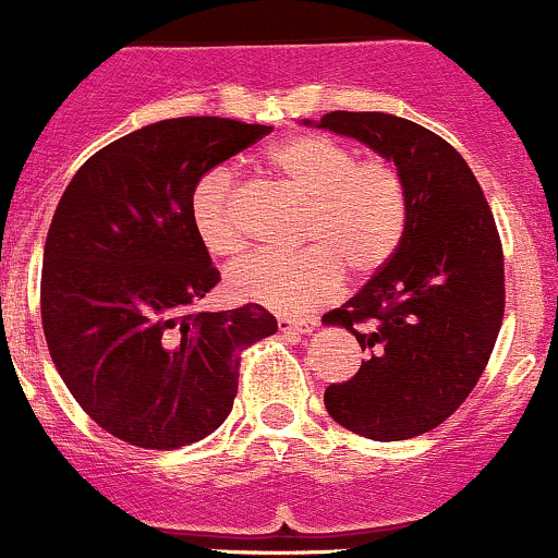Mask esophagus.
Instances as JSON below:
<instances>
[{"instance_id":"1","label":"esophagus","mask_w":558,"mask_h":558,"mask_svg":"<svg viewBox=\"0 0 558 558\" xmlns=\"http://www.w3.org/2000/svg\"><path fill=\"white\" fill-rule=\"evenodd\" d=\"M279 330H298V333H312L317 328V319H290V317H279L277 319Z\"/></svg>"}]
</instances>
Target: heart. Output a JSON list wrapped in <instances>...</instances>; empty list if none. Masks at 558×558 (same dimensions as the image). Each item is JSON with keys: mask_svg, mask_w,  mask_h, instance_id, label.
Masks as SVG:
<instances>
[{"mask_svg": "<svg viewBox=\"0 0 558 558\" xmlns=\"http://www.w3.org/2000/svg\"><path fill=\"white\" fill-rule=\"evenodd\" d=\"M266 165L312 201L301 230L308 246L292 255L244 257L225 279L230 295L298 314L325 301L344 279V268L352 277H372L393 260L410 225V197L388 159H357L333 137L292 135L268 148ZM190 217L214 257H230L244 246L239 186L230 170H211L197 181Z\"/></svg>", "mask_w": 558, "mask_h": 558, "instance_id": "b5f03b06", "label": "heart"}]
</instances>
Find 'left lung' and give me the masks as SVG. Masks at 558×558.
I'll list each match as a JSON object with an SVG mask.
<instances>
[{
    "label": "left lung",
    "instance_id": "8db88e82",
    "mask_svg": "<svg viewBox=\"0 0 558 558\" xmlns=\"http://www.w3.org/2000/svg\"><path fill=\"white\" fill-rule=\"evenodd\" d=\"M317 126L393 162L410 197L393 260L323 317L368 352L350 383L325 390V410L377 442L421 437L464 404L499 336L505 260L494 214L464 157L415 121L333 110Z\"/></svg>",
    "mask_w": 558,
    "mask_h": 558
}]
</instances>
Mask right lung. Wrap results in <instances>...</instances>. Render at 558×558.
Returning <instances> with one entry per match:
<instances>
[{
  "instance_id": "add662e5",
  "label": "right lung",
  "mask_w": 558,
  "mask_h": 558,
  "mask_svg": "<svg viewBox=\"0 0 558 558\" xmlns=\"http://www.w3.org/2000/svg\"><path fill=\"white\" fill-rule=\"evenodd\" d=\"M274 126L217 116L154 121L81 165L51 219L40 308L73 399L113 437L173 450L225 423L241 350L277 333L257 303L192 312L219 281L197 239V181Z\"/></svg>"
}]
</instances>
